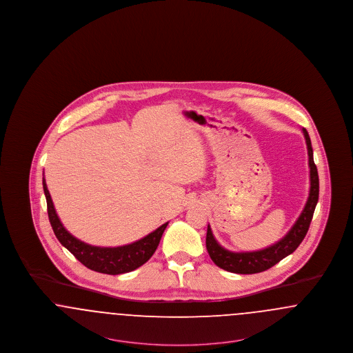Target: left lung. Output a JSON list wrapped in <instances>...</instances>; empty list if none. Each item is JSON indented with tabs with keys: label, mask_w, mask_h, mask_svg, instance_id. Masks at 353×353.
I'll list each match as a JSON object with an SVG mask.
<instances>
[{
	"label": "left lung",
	"mask_w": 353,
	"mask_h": 353,
	"mask_svg": "<svg viewBox=\"0 0 353 353\" xmlns=\"http://www.w3.org/2000/svg\"><path fill=\"white\" fill-rule=\"evenodd\" d=\"M303 134L308 151V165H310V194L305 202L299 219L290 229V232L276 243L271 245L266 249L258 252H233L223 249L216 241L212 233L210 226H208L206 232V249L212 258V261L229 272L235 274H256L265 270H269L278 262H281L287 255L295 252L298 246L302 243L304 236L308 232L310 223L319 200V176L318 169L314 163V152L311 147V140L308 132L303 128Z\"/></svg>",
	"instance_id": "8db88e82"
}]
</instances>
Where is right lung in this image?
<instances>
[{
  "label": "right lung",
  "instance_id": "add662e5",
  "mask_svg": "<svg viewBox=\"0 0 353 353\" xmlns=\"http://www.w3.org/2000/svg\"><path fill=\"white\" fill-rule=\"evenodd\" d=\"M43 192L48 202V214L50 219L51 228L58 241L71 252L87 269L98 271L101 274L118 275L130 272L144 265L156 252L160 239L168 222L157 228L151 234L136 241L134 243L118 246V248H99L84 243L70 234L58 217L54 203L51 201L50 193L48 190L45 179L42 180Z\"/></svg>",
  "mask_w": 353,
  "mask_h": 353
}]
</instances>
